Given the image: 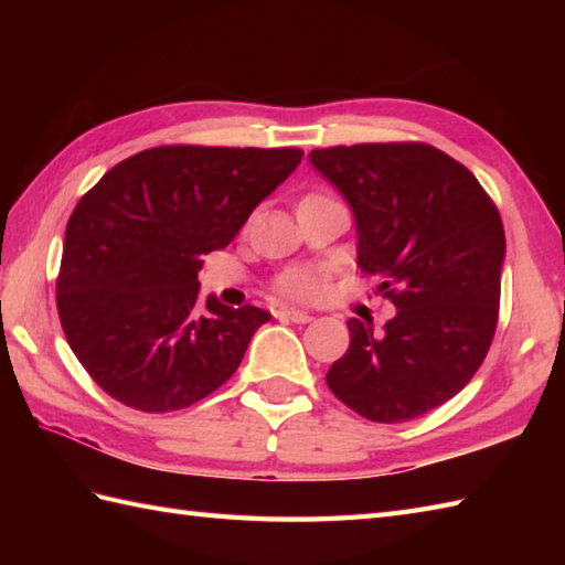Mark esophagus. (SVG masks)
<instances>
[{"label": "esophagus", "instance_id": "34e87169", "mask_svg": "<svg viewBox=\"0 0 565 565\" xmlns=\"http://www.w3.org/2000/svg\"><path fill=\"white\" fill-rule=\"evenodd\" d=\"M274 316L279 320H286V322H298V326L313 320L310 318V313H306V310H296V308H279V310H274Z\"/></svg>", "mask_w": 565, "mask_h": 565}]
</instances>
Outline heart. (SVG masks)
<instances>
[{
	"instance_id": "obj_1",
	"label": "heart",
	"mask_w": 565,
	"mask_h": 565,
	"mask_svg": "<svg viewBox=\"0 0 565 565\" xmlns=\"http://www.w3.org/2000/svg\"><path fill=\"white\" fill-rule=\"evenodd\" d=\"M274 289L296 301H308L322 291V276L313 267H291L276 276Z\"/></svg>"
}]
</instances>
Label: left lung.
Returning <instances> with one entry per match:
<instances>
[{"label":"left lung","instance_id":"obj_1","mask_svg":"<svg viewBox=\"0 0 565 565\" xmlns=\"http://www.w3.org/2000/svg\"><path fill=\"white\" fill-rule=\"evenodd\" d=\"M352 206L356 262L398 308L383 330L352 318L328 386L371 423H405L454 398L493 342L505 231L461 162L427 142L308 154Z\"/></svg>","mask_w":565,"mask_h":565}]
</instances>
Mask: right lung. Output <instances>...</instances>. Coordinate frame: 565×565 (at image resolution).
Masks as SVG:
<instances>
[{"instance_id":"add662e5","label":"right lung","mask_w":565,"mask_h":565,"mask_svg":"<svg viewBox=\"0 0 565 565\" xmlns=\"http://www.w3.org/2000/svg\"><path fill=\"white\" fill-rule=\"evenodd\" d=\"M298 148L160 146L111 167L72 211L55 284L70 350L102 391L142 413L206 398L271 316L209 296L203 255L231 245Z\"/></svg>"}]
</instances>
